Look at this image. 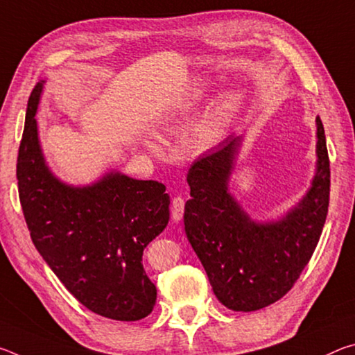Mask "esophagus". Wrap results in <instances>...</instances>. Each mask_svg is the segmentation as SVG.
Segmentation results:
<instances>
[{
  "label": "esophagus",
  "instance_id": "esophagus-1",
  "mask_svg": "<svg viewBox=\"0 0 355 355\" xmlns=\"http://www.w3.org/2000/svg\"><path fill=\"white\" fill-rule=\"evenodd\" d=\"M172 219L175 222H180L183 219L184 213V200L182 197H173L172 199Z\"/></svg>",
  "mask_w": 355,
  "mask_h": 355
}]
</instances>
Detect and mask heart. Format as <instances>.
Instances as JSON below:
<instances>
[{
  "label": "heart",
  "mask_w": 355,
  "mask_h": 355,
  "mask_svg": "<svg viewBox=\"0 0 355 355\" xmlns=\"http://www.w3.org/2000/svg\"><path fill=\"white\" fill-rule=\"evenodd\" d=\"M202 95H203V91H200V89H197V91L191 95V105L194 103L196 100H199ZM216 136H218V123L211 122V123L205 125V127L200 130L199 139H200L202 144H209V142H213L216 139Z\"/></svg>",
  "instance_id": "heart-1"
}]
</instances>
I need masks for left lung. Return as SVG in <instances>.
I'll return each mask as SVG.
<instances>
[{"label":"left lung","mask_w":355,"mask_h":355,"mask_svg":"<svg viewBox=\"0 0 355 355\" xmlns=\"http://www.w3.org/2000/svg\"><path fill=\"white\" fill-rule=\"evenodd\" d=\"M243 135H230L188 172L184 232L220 304L255 311L277 302L307 266L326 222V135L316 117V169L305 196L282 218L254 220L228 189Z\"/></svg>","instance_id":"left-lung-1"}]
</instances>
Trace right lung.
Listing matches in <instances>:
<instances>
[{
	"mask_svg": "<svg viewBox=\"0 0 355 355\" xmlns=\"http://www.w3.org/2000/svg\"><path fill=\"white\" fill-rule=\"evenodd\" d=\"M44 84H35L28 100L17 159L20 203L33 243L84 307L110 320H142L156 302L142 254L169 222L166 186L119 171L86 186L58 178L42 152L35 120Z\"/></svg>",
	"mask_w": 355,
	"mask_h": 355,
	"instance_id": "add662e5",
	"label": "right lung"
}]
</instances>
